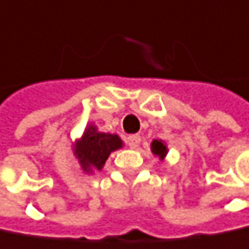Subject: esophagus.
I'll return each mask as SVG.
<instances>
[{
    "label": "esophagus",
    "instance_id": "34e87169",
    "mask_svg": "<svg viewBox=\"0 0 249 249\" xmlns=\"http://www.w3.org/2000/svg\"><path fill=\"white\" fill-rule=\"evenodd\" d=\"M127 144L130 146V149H138L140 144V136L139 135H132L127 138Z\"/></svg>",
    "mask_w": 249,
    "mask_h": 249
}]
</instances>
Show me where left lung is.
Returning <instances> with one entry per match:
<instances>
[{"mask_svg":"<svg viewBox=\"0 0 249 249\" xmlns=\"http://www.w3.org/2000/svg\"><path fill=\"white\" fill-rule=\"evenodd\" d=\"M150 150L155 156H158L160 160L165 159V156L168 155V146L163 140L160 139H155L152 143H150Z\"/></svg>","mask_w":249,"mask_h":249,"instance_id":"1","label":"left lung"}]
</instances>
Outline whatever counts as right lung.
Instances as JSON below:
<instances>
[{"instance_id": "obj_1", "label": "right lung", "mask_w": 249, "mask_h": 249, "mask_svg": "<svg viewBox=\"0 0 249 249\" xmlns=\"http://www.w3.org/2000/svg\"><path fill=\"white\" fill-rule=\"evenodd\" d=\"M123 147V140L117 135L99 132L91 123L86 127L81 138L73 143V153L83 172L102 171L111 152Z\"/></svg>"}]
</instances>
